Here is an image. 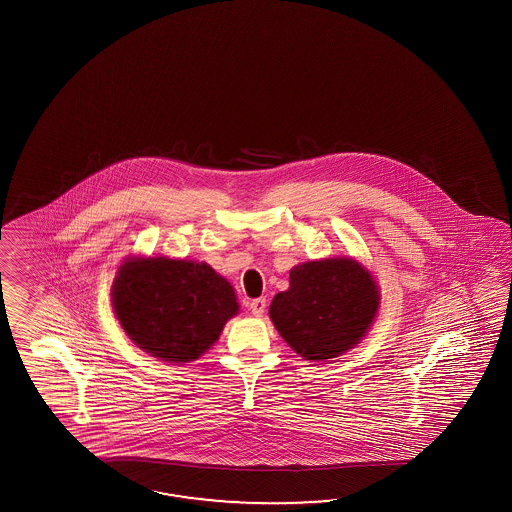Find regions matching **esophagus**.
<instances>
[{
  "label": "esophagus",
  "instance_id": "1",
  "mask_svg": "<svg viewBox=\"0 0 512 512\" xmlns=\"http://www.w3.org/2000/svg\"><path fill=\"white\" fill-rule=\"evenodd\" d=\"M252 315L261 316L265 313V307H267V300L265 298H256V300H252L251 305Z\"/></svg>",
  "mask_w": 512,
  "mask_h": 512
}]
</instances>
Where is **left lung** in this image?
Returning a JSON list of instances; mask_svg holds the SVG:
<instances>
[{
    "instance_id": "8db88e82",
    "label": "left lung",
    "mask_w": 512,
    "mask_h": 512,
    "mask_svg": "<svg viewBox=\"0 0 512 512\" xmlns=\"http://www.w3.org/2000/svg\"><path fill=\"white\" fill-rule=\"evenodd\" d=\"M289 289L272 300L269 315L283 340L307 360L335 359L368 331L379 305L370 272L351 258L294 267Z\"/></svg>"
}]
</instances>
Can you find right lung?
<instances>
[{
    "label": "right lung",
    "instance_id": "1",
    "mask_svg": "<svg viewBox=\"0 0 512 512\" xmlns=\"http://www.w3.org/2000/svg\"><path fill=\"white\" fill-rule=\"evenodd\" d=\"M113 309L139 348L157 359L190 362L218 340L238 302L232 285L207 263L148 258L120 267Z\"/></svg>",
    "mask_w": 512,
    "mask_h": 512
}]
</instances>
